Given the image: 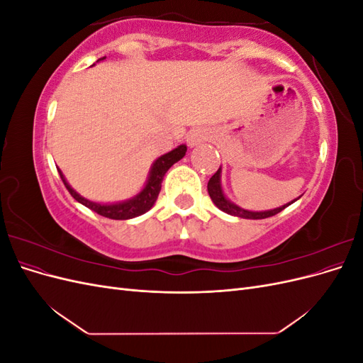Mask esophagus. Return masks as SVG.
I'll return each mask as SVG.
<instances>
[{"label": "esophagus", "mask_w": 363, "mask_h": 363, "mask_svg": "<svg viewBox=\"0 0 363 363\" xmlns=\"http://www.w3.org/2000/svg\"><path fill=\"white\" fill-rule=\"evenodd\" d=\"M208 138H211V131H208L207 128H203V127H196V128H192L188 135H186V140H188V145L189 147H196L200 145L201 142L207 140Z\"/></svg>", "instance_id": "1"}]
</instances>
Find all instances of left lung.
<instances>
[{"mask_svg":"<svg viewBox=\"0 0 363 363\" xmlns=\"http://www.w3.org/2000/svg\"><path fill=\"white\" fill-rule=\"evenodd\" d=\"M221 167H219V169L212 175L211 180H208L207 183V191H208V195H211V199L213 201V204L221 208L223 212L228 213V215H233V216H239V218H245V219H263V218H269V216H274L277 215L279 212H281L283 208H286L288 206H291L294 201H296L300 199H295L294 201L288 203V204H283L277 208H271V211H263V212H251V211H247V208H242L239 207L238 204L230 201L224 191H223V186H221Z\"/></svg>","mask_w":363,"mask_h":363,"instance_id":"left-lung-1","label":"left lung"}]
</instances>
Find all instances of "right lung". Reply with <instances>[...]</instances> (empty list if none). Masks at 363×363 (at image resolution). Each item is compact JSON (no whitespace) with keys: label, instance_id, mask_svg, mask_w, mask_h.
Instances as JSON below:
<instances>
[{"label":"right lung","instance_id":"right-lung-1","mask_svg":"<svg viewBox=\"0 0 363 363\" xmlns=\"http://www.w3.org/2000/svg\"><path fill=\"white\" fill-rule=\"evenodd\" d=\"M106 57H101L96 62H101ZM186 151H188V147L182 144L177 148H174L172 151L167 152V155L157 157L151 164V169L148 172V179H147L144 189H142L139 194H136L135 196H131V199H128L125 201H118V203H96V201H91V200L84 199V196H82L79 192H75L71 188V184L67 182V179H65L63 172L59 168H57V171L60 174V179H62L63 184L67 186V189L69 191V194L83 206L89 207L91 211L96 212L98 215L111 218V219H131V218L144 215L145 212L150 211L152 206H155L157 196H159V192H160V188H162V182H163L164 174L168 172V169L175 162H179L180 159L184 157Z\"/></svg>","mask_w":363,"mask_h":363}]
</instances>
